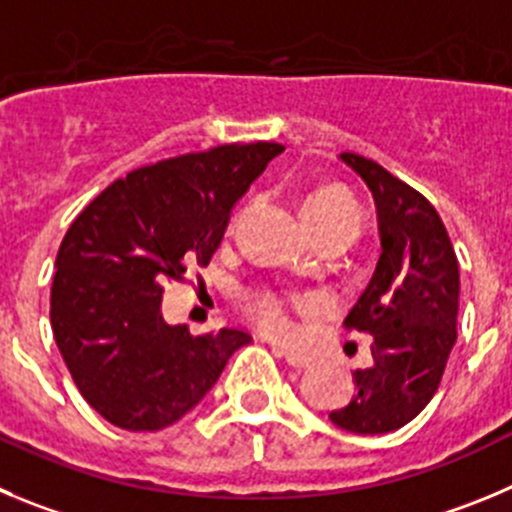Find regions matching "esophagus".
<instances>
[{"instance_id": "34e87169", "label": "esophagus", "mask_w": 512, "mask_h": 512, "mask_svg": "<svg viewBox=\"0 0 512 512\" xmlns=\"http://www.w3.org/2000/svg\"><path fill=\"white\" fill-rule=\"evenodd\" d=\"M275 353H278V356L283 358L285 364L293 366V369H308V366L313 364V358L305 356V353H298V351H285V348H275Z\"/></svg>"}]
</instances>
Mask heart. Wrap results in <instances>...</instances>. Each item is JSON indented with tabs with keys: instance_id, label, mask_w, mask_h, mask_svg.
Masks as SVG:
<instances>
[{
	"instance_id": "obj_1",
	"label": "heart",
	"mask_w": 512,
	"mask_h": 512,
	"mask_svg": "<svg viewBox=\"0 0 512 512\" xmlns=\"http://www.w3.org/2000/svg\"><path fill=\"white\" fill-rule=\"evenodd\" d=\"M303 217L308 227L336 222L353 224L356 229L361 227V209H358V204L348 197L346 191L336 189V186L313 191L303 202ZM245 310L252 318V323L262 333H267V336L293 338L295 331H298L295 313H310V310H315V300L298 298V295L260 293L247 300Z\"/></svg>"
}]
</instances>
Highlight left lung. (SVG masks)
<instances>
[{
    "mask_svg": "<svg viewBox=\"0 0 512 512\" xmlns=\"http://www.w3.org/2000/svg\"><path fill=\"white\" fill-rule=\"evenodd\" d=\"M338 159L369 186L381 255L346 326L374 336L369 369L353 371V399L331 412L338 429L386 434L412 422L442 381L457 341L460 267L437 209L376 161Z\"/></svg>",
    "mask_w": 512,
    "mask_h": 512,
    "instance_id": "8db88e82",
    "label": "left lung"
}]
</instances>
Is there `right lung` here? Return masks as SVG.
<instances>
[{"mask_svg":"<svg viewBox=\"0 0 512 512\" xmlns=\"http://www.w3.org/2000/svg\"><path fill=\"white\" fill-rule=\"evenodd\" d=\"M285 146L232 143L159 161L103 189L70 224L55 260L50 323L90 407L128 432L179 422L217 384L245 331L191 336L161 295L209 265L229 212Z\"/></svg>","mask_w":512,"mask_h":512,"instance_id":"add662e5","label":"right lung"}]
</instances>
